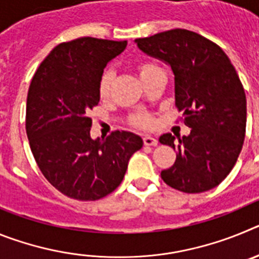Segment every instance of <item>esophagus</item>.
Segmentation results:
<instances>
[{
	"label": "esophagus",
	"instance_id": "esophagus-1",
	"mask_svg": "<svg viewBox=\"0 0 259 259\" xmlns=\"http://www.w3.org/2000/svg\"><path fill=\"white\" fill-rule=\"evenodd\" d=\"M143 141H144V144L148 146H155L158 144L157 139H155V137H152V136H144Z\"/></svg>",
	"mask_w": 259,
	"mask_h": 259
}]
</instances>
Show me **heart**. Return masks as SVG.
<instances>
[{"instance_id":"b5f03b06","label":"heart","mask_w":259,"mask_h":259,"mask_svg":"<svg viewBox=\"0 0 259 259\" xmlns=\"http://www.w3.org/2000/svg\"><path fill=\"white\" fill-rule=\"evenodd\" d=\"M136 70L140 75L141 80H145L146 77H149L150 75L155 74L158 71H162V68L153 61H139L136 63ZM113 80H114V72L113 70L106 68L102 72L101 77L98 80V95L102 100H106L111 93V87H113ZM130 123L134 127L137 128H152L154 124V118L150 113L145 111V110H139L135 111L130 115Z\"/></svg>"}]
</instances>
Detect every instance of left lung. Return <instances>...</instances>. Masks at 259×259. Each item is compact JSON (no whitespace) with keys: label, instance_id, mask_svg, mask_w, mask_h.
<instances>
[{"label":"left lung","instance_id":"left-lung-1","mask_svg":"<svg viewBox=\"0 0 259 259\" xmlns=\"http://www.w3.org/2000/svg\"><path fill=\"white\" fill-rule=\"evenodd\" d=\"M135 42L144 53L171 66L175 105L183 111L188 136L164 134L159 143L176 150L175 163L161 172L171 188L201 193L231 172L245 139L246 97L227 54L209 38L175 28Z\"/></svg>","mask_w":259,"mask_h":259}]
</instances>
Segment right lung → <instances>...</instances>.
Segmentation results:
<instances>
[{"mask_svg": "<svg viewBox=\"0 0 259 259\" xmlns=\"http://www.w3.org/2000/svg\"><path fill=\"white\" fill-rule=\"evenodd\" d=\"M127 41L80 37L61 42L41 62L27 95L26 132L38 168L61 193L96 201L115 191L140 136L114 131L92 140L89 110L100 102L98 80Z\"/></svg>", "mask_w": 259, "mask_h": 259, "instance_id": "right-lung-1", "label": "right lung"}]
</instances>
